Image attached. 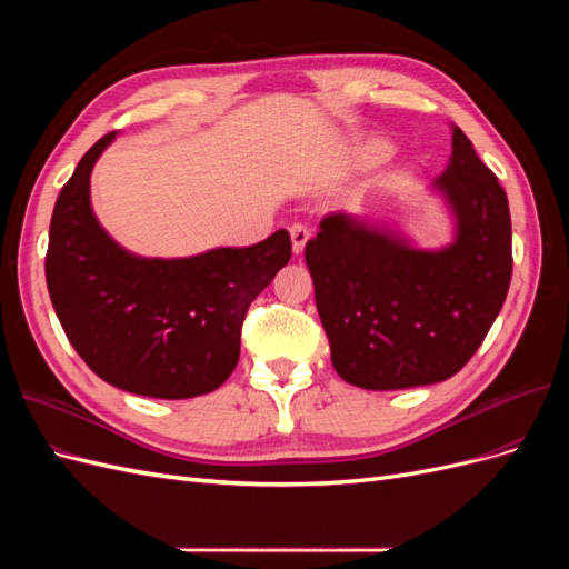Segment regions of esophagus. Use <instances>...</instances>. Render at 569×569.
I'll list each match as a JSON object with an SVG mask.
<instances>
[{"instance_id": "obj_1", "label": "esophagus", "mask_w": 569, "mask_h": 569, "mask_svg": "<svg viewBox=\"0 0 569 569\" xmlns=\"http://www.w3.org/2000/svg\"><path fill=\"white\" fill-rule=\"evenodd\" d=\"M289 234H291V251H295L297 256L303 253L308 239H311V230H308L306 226H291Z\"/></svg>"}]
</instances>
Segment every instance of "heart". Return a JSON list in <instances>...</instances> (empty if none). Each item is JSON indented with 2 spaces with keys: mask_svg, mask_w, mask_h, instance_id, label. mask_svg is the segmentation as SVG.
Listing matches in <instances>:
<instances>
[{
  "mask_svg": "<svg viewBox=\"0 0 569 569\" xmlns=\"http://www.w3.org/2000/svg\"><path fill=\"white\" fill-rule=\"evenodd\" d=\"M389 153H391V144L387 140H382V137L370 134V137H363V140H358L351 147L349 163L358 170H368V168H375L382 161H387Z\"/></svg>",
  "mask_w": 569,
  "mask_h": 569,
  "instance_id": "obj_1",
  "label": "heart"
}]
</instances>
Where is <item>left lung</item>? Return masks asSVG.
Segmentation results:
<instances>
[{
    "label": "left lung",
    "mask_w": 569,
    "mask_h": 569,
    "mask_svg": "<svg viewBox=\"0 0 569 569\" xmlns=\"http://www.w3.org/2000/svg\"><path fill=\"white\" fill-rule=\"evenodd\" d=\"M451 147L432 182L453 220L449 244L420 249L387 222L341 211L306 244L332 366L353 387L449 380L501 313L512 274L508 197L458 126Z\"/></svg>",
    "instance_id": "left-lung-1"
}]
</instances>
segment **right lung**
I'll return each mask as SVG.
<instances>
[{
  "label": "right lung",
  "instance_id": "add662e5",
  "mask_svg": "<svg viewBox=\"0 0 569 569\" xmlns=\"http://www.w3.org/2000/svg\"><path fill=\"white\" fill-rule=\"evenodd\" d=\"M113 140L109 132L84 153L51 213V303L68 341L104 382L149 399L209 393L237 366L251 301L289 263V232L184 258L123 249L90 199L92 168Z\"/></svg>",
  "mask_w": 569,
  "mask_h": 569
}]
</instances>
